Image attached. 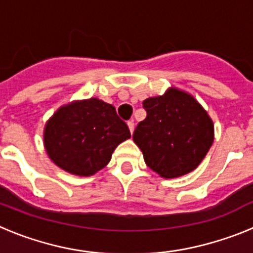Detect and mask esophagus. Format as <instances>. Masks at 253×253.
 <instances>
[{"label": "esophagus", "instance_id": "esophagus-1", "mask_svg": "<svg viewBox=\"0 0 253 253\" xmlns=\"http://www.w3.org/2000/svg\"><path fill=\"white\" fill-rule=\"evenodd\" d=\"M128 126H129V130H130V133H133V131H134V126H135V125H134L133 120H129V122H128Z\"/></svg>", "mask_w": 253, "mask_h": 253}]
</instances>
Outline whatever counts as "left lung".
<instances>
[{
    "label": "left lung",
    "mask_w": 253,
    "mask_h": 253,
    "mask_svg": "<svg viewBox=\"0 0 253 253\" xmlns=\"http://www.w3.org/2000/svg\"><path fill=\"white\" fill-rule=\"evenodd\" d=\"M147 118L133 140L147 166L165 178L184 176L200 165L214 140V125L190 93L172 87L143 101Z\"/></svg>",
    "instance_id": "1"
}]
</instances>
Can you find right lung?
<instances>
[{
    "mask_svg": "<svg viewBox=\"0 0 253 253\" xmlns=\"http://www.w3.org/2000/svg\"><path fill=\"white\" fill-rule=\"evenodd\" d=\"M129 138L128 125L115 107L96 97L59 107L44 128L49 158L77 176H91L104 169L114 149Z\"/></svg>",
    "mask_w": 253,
    "mask_h": 253,
    "instance_id": "add662e5",
    "label": "right lung"
}]
</instances>
